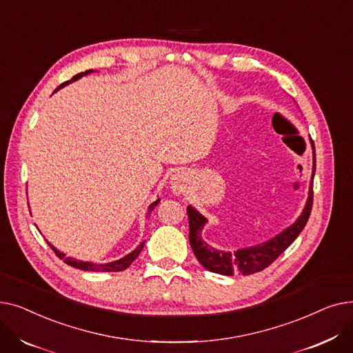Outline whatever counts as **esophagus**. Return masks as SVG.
I'll return each instance as SVG.
<instances>
[{
    "label": "esophagus",
    "instance_id": "34e87169",
    "mask_svg": "<svg viewBox=\"0 0 353 353\" xmlns=\"http://www.w3.org/2000/svg\"><path fill=\"white\" fill-rule=\"evenodd\" d=\"M188 180H189L188 172H184V170L176 172V173L172 176V179H170L173 193H174V194H184V193H186Z\"/></svg>",
    "mask_w": 353,
    "mask_h": 353
}]
</instances>
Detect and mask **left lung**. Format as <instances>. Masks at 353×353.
I'll list each match as a JSON object with an SVG mask.
<instances>
[{
    "label": "left lung",
    "mask_w": 353,
    "mask_h": 353,
    "mask_svg": "<svg viewBox=\"0 0 353 353\" xmlns=\"http://www.w3.org/2000/svg\"><path fill=\"white\" fill-rule=\"evenodd\" d=\"M312 143L313 150V169H312V180L314 177V170H316V156H314V145ZM309 186V194L306 205L301 213V216L296 219L293 225L286 228L279 234L273 236L272 239L261 245H254L250 248H242L234 252H226L212 248L208 242H205L201 237V232L205 229L208 219L199 213L193 206L188 208L189 216V240L190 246L197 257L200 265L219 274L233 276L234 273L240 274H253L256 272H261L273 263L277 257H279L293 242L294 239L301 234L303 228L307 223V219L310 216L312 203H313V186Z\"/></svg>",
    "instance_id": "8db88e82"
}]
</instances>
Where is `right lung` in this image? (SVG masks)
<instances>
[{
  "label": "right lung",
  "mask_w": 353,
  "mask_h": 353,
  "mask_svg": "<svg viewBox=\"0 0 353 353\" xmlns=\"http://www.w3.org/2000/svg\"><path fill=\"white\" fill-rule=\"evenodd\" d=\"M90 72H92V70H87L85 72H80V74H77V76H74L71 80H68V81H65V83H63L57 90H60V88H63V87H65V85H68L70 83H72V81H76V80H79V79H81L83 76H87V74H90ZM55 90V91H57ZM159 201H160V199H157L156 201H153L150 206H148V212H147V216H150V213H152V210L159 205ZM48 242V240H47ZM144 243L145 242H141L133 252H130L128 254H125L124 257H121V259H119V261H114V262H110V263H92V262H84V261H77V259H74V257H67L65 256V253H63V252H60L59 249H55L50 242H48V245H50V248L54 250V253L57 254L60 259H63V261L67 263V265H70V266H72V268H76V269H80V270H88V272H121V270H124V269H127L130 265H132L136 259H137V256L140 254V252H141V249H143V246H144Z\"/></svg>",
  "instance_id": "obj_1"
}]
</instances>
